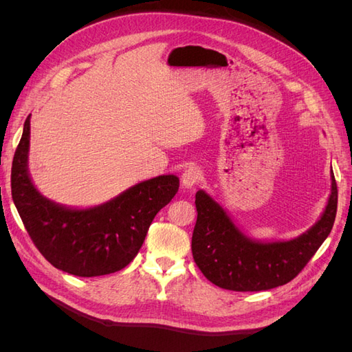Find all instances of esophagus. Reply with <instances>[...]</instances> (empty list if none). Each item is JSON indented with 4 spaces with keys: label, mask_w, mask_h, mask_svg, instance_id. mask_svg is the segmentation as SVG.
I'll return each mask as SVG.
<instances>
[{
    "label": "esophagus",
    "mask_w": 352,
    "mask_h": 352,
    "mask_svg": "<svg viewBox=\"0 0 352 352\" xmlns=\"http://www.w3.org/2000/svg\"><path fill=\"white\" fill-rule=\"evenodd\" d=\"M201 170L198 167H189L182 175V186L186 189L194 188L201 180Z\"/></svg>",
    "instance_id": "1"
}]
</instances>
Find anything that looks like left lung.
<instances>
[{"mask_svg":"<svg viewBox=\"0 0 352 352\" xmlns=\"http://www.w3.org/2000/svg\"><path fill=\"white\" fill-rule=\"evenodd\" d=\"M332 188L324 211L314 225L289 241H255L233 223L206 190L195 195L197 223L192 255L206 278L223 289L238 292L267 291L291 282L329 236L338 208V188Z\"/></svg>","mask_w":352,"mask_h":352,"instance_id":"left-lung-1","label":"left lung"}]
</instances>
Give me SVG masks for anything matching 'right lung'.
Listing matches in <instances>:
<instances>
[{
	"instance_id": "right-lung-1",
	"label": "right lung",
	"mask_w": 352,
	"mask_h": 352,
	"mask_svg": "<svg viewBox=\"0 0 352 352\" xmlns=\"http://www.w3.org/2000/svg\"><path fill=\"white\" fill-rule=\"evenodd\" d=\"M30 114L13 158L12 195L32 242L56 269L94 278L126 267L141 250L157 212L179 189V177L144 180L116 198L91 208L56 204L29 176Z\"/></svg>"
}]
</instances>
